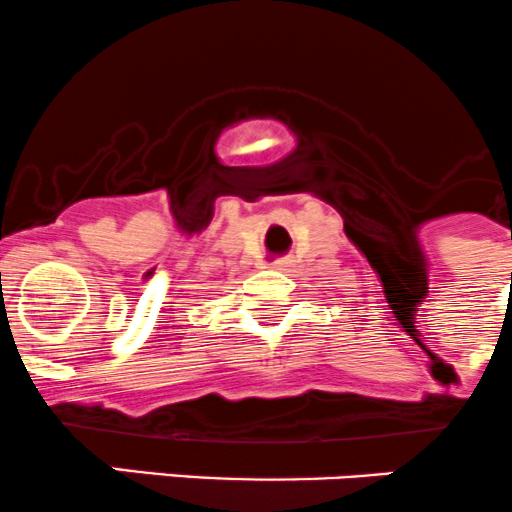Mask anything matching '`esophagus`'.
<instances>
[{"mask_svg": "<svg viewBox=\"0 0 512 512\" xmlns=\"http://www.w3.org/2000/svg\"><path fill=\"white\" fill-rule=\"evenodd\" d=\"M286 263H288L286 258H276V261L271 263V268H283V266H286Z\"/></svg>", "mask_w": 512, "mask_h": 512, "instance_id": "1", "label": "esophagus"}]
</instances>
